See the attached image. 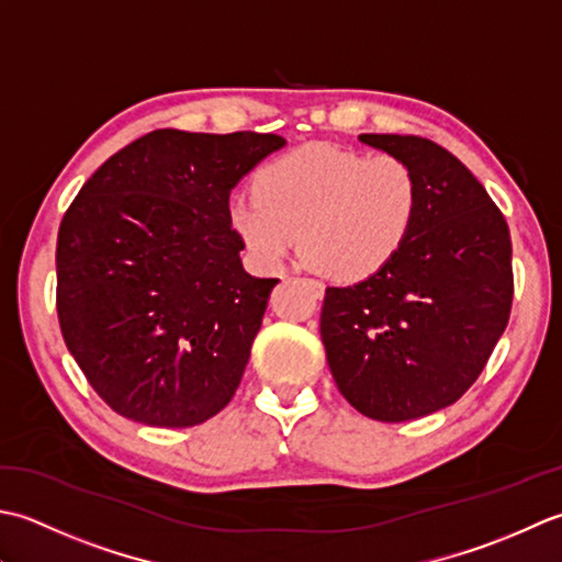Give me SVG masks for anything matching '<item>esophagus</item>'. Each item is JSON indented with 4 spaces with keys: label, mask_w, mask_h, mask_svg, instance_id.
Returning <instances> with one entry per match:
<instances>
[{
    "label": "esophagus",
    "mask_w": 562,
    "mask_h": 562,
    "mask_svg": "<svg viewBox=\"0 0 562 562\" xmlns=\"http://www.w3.org/2000/svg\"><path fill=\"white\" fill-rule=\"evenodd\" d=\"M305 285H307V289H311V291H313V295H315V297H323V293H325V289H323V283H319V281H315V279H305Z\"/></svg>",
    "instance_id": "34e87169"
}]
</instances>
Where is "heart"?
Masks as SVG:
<instances>
[{"label": "heart", "instance_id": "b5f03b06", "mask_svg": "<svg viewBox=\"0 0 562 562\" xmlns=\"http://www.w3.org/2000/svg\"><path fill=\"white\" fill-rule=\"evenodd\" d=\"M419 205V177L405 157L315 143L261 167L257 193L231 201V223L261 265L281 267L301 237L307 265L366 281L405 249Z\"/></svg>", "mask_w": 562, "mask_h": 562}]
</instances>
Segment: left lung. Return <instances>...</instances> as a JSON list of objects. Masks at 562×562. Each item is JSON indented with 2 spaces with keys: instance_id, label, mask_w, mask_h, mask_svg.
Segmentation results:
<instances>
[{
  "instance_id": "obj_1",
  "label": "left lung",
  "mask_w": 562,
  "mask_h": 562,
  "mask_svg": "<svg viewBox=\"0 0 562 562\" xmlns=\"http://www.w3.org/2000/svg\"><path fill=\"white\" fill-rule=\"evenodd\" d=\"M359 140L407 159L422 205L405 249L381 273L325 291L319 337L351 407L378 422L419 419L477 381L509 323V227L441 145L419 135Z\"/></svg>"
}]
</instances>
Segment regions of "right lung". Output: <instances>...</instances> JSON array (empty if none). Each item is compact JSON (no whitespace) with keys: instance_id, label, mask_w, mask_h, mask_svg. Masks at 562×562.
Segmentation results:
<instances>
[{"instance_id":"1","label":"right lung","mask_w":562,"mask_h":562,"mask_svg":"<svg viewBox=\"0 0 562 562\" xmlns=\"http://www.w3.org/2000/svg\"><path fill=\"white\" fill-rule=\"evenodd\" d=\"M273 133L159 128L109 157L57 231V319L104 403L193 427L231 403L279 279L243 269L227 199Z\"/></svg>"}]
</instances>
